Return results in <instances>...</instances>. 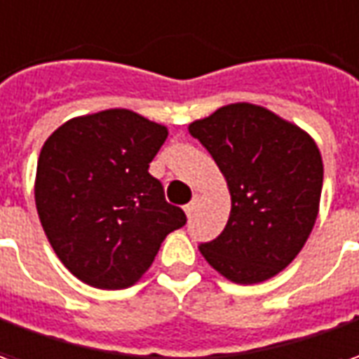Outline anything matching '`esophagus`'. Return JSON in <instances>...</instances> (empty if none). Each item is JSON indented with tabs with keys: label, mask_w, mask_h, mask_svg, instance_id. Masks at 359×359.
Returning <instances> with one entry per match:
<instances>
[{
	"label": "esophagus",
	"mask_w": 359,
	"mask_h": 359,
	"mask_svg": "<svg viewBox=\"0 0 359 359\" xmlns=\"http://www.w3.org/2000/svg\"><path fill=\"white\" fill-rule=\"evenodd\" d=\"M198 202H200V194H194V196H192V202H190V204H188L187 208H184L188 215H190V214H192V212H194V210H196Z\"/></svg>",
	"instance_id": "esophagus-1"
}]
</instances>
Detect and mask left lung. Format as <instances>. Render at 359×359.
<instances>
[{
    "instance_id": "1",
    "label": "left lung",
    "mask_w": 359,
    "mask_h": 359,
    "mask_svg": "<svg viewBox=\"0 0 359 359\" xmlns=\"http://www.w3.org/2000/svg\"><path fill=\"white\" fill-rule=\"evenodd\" d=\"M217 163L231 214L198 249L235 284H258L299 255L317 222L323 157L315 140L272 110L235 102L188 126Z\"/></svg>"
}]
</instances>
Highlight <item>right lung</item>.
<instances>
[{
  "label": "right lung",
  "mask_w": 359,
  "mask_h": 359,
  "mask_svg": "<svg viewBox=\"0 0 359 359\" xmlns=\"http://www.w3.org/2000/svg\"><path fill=\"white\" fill-rule=\"evenodd\" d=\"M167 128L128 109L67 120L44 142L34 180L42 229L85 284L122 290L151 266L163 239L187 223L149 175Z\"/></svg>",
  "instance_id": "add662e5"
}]
</instances>
